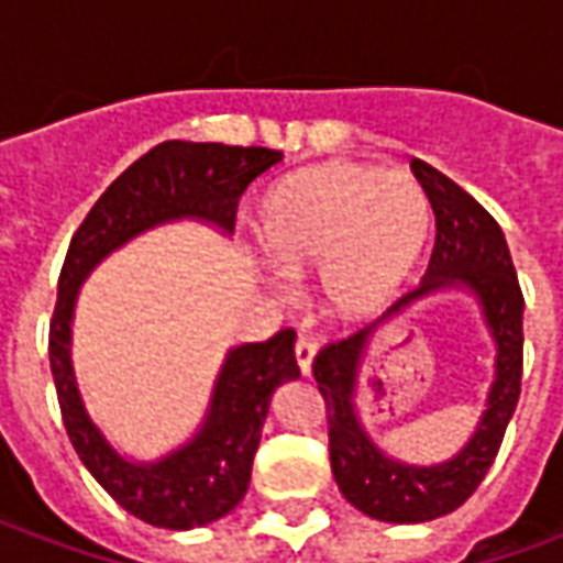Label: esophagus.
I'll return each instance as SVG.
<instances>
[{
    "label": "esophagus",
    "mask_w": 563,
    "mask_h": 563,
    "mask_svg": "<svg viewBox=\"0 0 563 563\" xmlns=\"http://www.w3.org/2000/svg\"><path fill=\"white\" fill-rule=\"evenodd\" d=\"M313 355H317V343L310 341V338H298V341H295V358H298V367H301L305 377H310Z\"/></svg>",
    "instance_id": "1"
}]
</instances>
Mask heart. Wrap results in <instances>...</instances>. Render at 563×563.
<instances>
[{"label": "heart", "mask_w": 563, "mask_h": 563, "mask_svg": "<svg viewBox=\"0 0 563 563\" xmlns=\"http://www.w3.org/2000/svg\"><path fill=\"white\" fill-rule=\"evenodd\" d=\"M431 229V208L410 174L358 162H319L286 174L258 205L256 232L274 268H319L322 307L362 319L410 277Z\"/></svg>", "instance_id": "heart-1"}]
</instances>
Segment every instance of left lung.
I'll return each instance as SVG.
<instances>
[{
	"label": "left lung",
	"instance_id": "left-lung-1",
	"mask_svg": "<svg viewBox=\"0 0 563 563\" xmlns=\"http://www.w3.org/2000/svg\"><path fill=\"white\" fill-rule=\"evenodd\" d=\"M410 168L431 201L437 222L434 250L419 289L395 301L389 313L374 325L329 343L313 358V377L329 413L334 483L355 509H362L371 519L395 525L440 519L459 509L476 492V485L483 483L519 404L525 346V298L509 258L507 238L495 217L471 192H464L455 180H449L446 174L431 168L428 162L413 159ZM443 288H464L484 307L486 324L496 341V379L472 440L452 460L440 465H407L386 456L376 446L357 416L354 391L366 346L378 322L402 316V310L419 297Z\"/></svg>",
	"mask_w": 563,
	"mask_h": 563
}]
</instances>
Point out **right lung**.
Segmentation results:
<instances>
[{
    "label": "right lung",
    "instance_id": "1",
    "mask_svg": "<svg viewBox=\"0 0 563 563\" xmlns=\"http://www.w3.org/2000/svg\"><path fill=\"white\" fill-rule=\"evenodd\" d=\"M280 159V150L268 147H229L213 141L156 144L104 189L68 244L47 343L63 424L96 483L153 528H201L244 500L271 398L277 386L301 374L295 362V331L283 329L265 343L232 346L196 434L162 459L135 461L117 452L80 398L71 365V319L80 286L102 258L165 222L198 220L232 234L238 198Z\"/></svg>",
    "mask_w": 563,
    "mask_h": 563
}]
</instances>
